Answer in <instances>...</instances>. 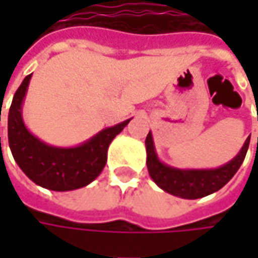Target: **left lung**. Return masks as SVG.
<instances>
[{
    "label": "left lung",
    "instance_id": "1",
    "mask_svg": "<svg viewBox=\"0 0 258 258\" xmlns=\"http://www.w3.org/2000/svg\"><path fill=\"white\" fill-rule=\"evenodd\" d=\"M250 145V136L245 139L240 152L231 161L218 168L210 169H181L165 164L156 154L152 132L146 136V165L154 182L165 192L183 200H198L210 194L217 192L233 178L243 164L247 149Z\"/></svg>",
    "mask_w": 258,
    "mask_h": 258
}]
</instances>
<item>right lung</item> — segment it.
I'll return each mask as SVG.
<instances>
[{
    "instance_id": "add662e5",
    "label": "right lung",
    "mask_w": 258,
    "mask_h": 258,
    "mask_svg": "<svg viewBox=\"0 0 258 258\" xmlns=\"http://www.w3.org/2000/svg\"><path fill=\"white\" fill-rule=\"evenodd\" d=\"M28 75L15 92L8 112V144L15 162L37 185L51 191H73L83 188L100 175L107 161L109 145L131 119L102 129L86 142L76 146H54L28 131L23 119V103Z\"/></svg>"
}]
</instances>
